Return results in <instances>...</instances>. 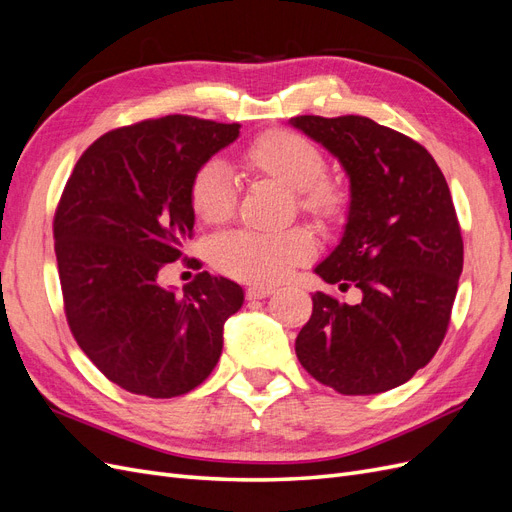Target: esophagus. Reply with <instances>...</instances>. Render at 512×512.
<instances>
[{"label": "esophagus", "instance_id": "obj_1", "mask_svg": "<svg viewBox=\"0 0 512 512\" xmlns=\"http://www.w3.org/2000/svg\"><path fill=\"white\" fill-rule=\"evenodd\" d=\"M269 294H273V288L271 286H252L245 290V299H265L269 297Z\"/></svg>", "mask_w": 512, "mask_h": 512}]
</instances>
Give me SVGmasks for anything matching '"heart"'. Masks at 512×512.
<instances>
[{
    "label": "heart",
    "mask_w": 512,
    "mask_h": 512,
    "mask_svg": "<svg viewBox=\"0 0 512 512\" xmlns=\"http://www.w3.org/2000/svg\"><path fill=\"white\" fill-rule=\"evenodd\" d=\"M241 164L297 192V205L320 224L342 220L350 205L348 185L327 175L322 149L299 132L273 128L258 134L241 151ZM190 207L205 224H222L235 211L237 185L226 166L209 160L196 168L190 181ZM314 241L303 228L282 232L235 230L213 241V265L241 282L275 284L292 265L307 260Z\"/></svg>",
    "instance_id": "heart-1"
}]
</instances>
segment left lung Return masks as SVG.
I'll return each instance as SVG.
<instances>
[{
  "instance_id": "left-lung-1",
  "label": "left lung",
  "mask_w": 512,
  "mask_h": 512,
  "mask_svg": "<svg viewBox=\"0 0 512 512\" xmlns=\"http://www.w3.org/2000/svg\"><path fill=\"white\" fill-rule=\"evenodd\" d=\"M350 177L344 237L316 273L361 303L316 292L297 335L299 363L342 395L408 382L438 352L451 322L463 239L451 190L431 153L361 115L292 117Z\"/></svg>"
}]
</instances>
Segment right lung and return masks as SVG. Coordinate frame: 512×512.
Masks as SVG:
<instances>
[{"label":"right lung","instance_id":"1","mask_svg":"<svg viewBox=\"0 0 512 512\" xmlns=\"http://www.w3.org/2000/svg\"><path fill=\"white\" fill-rule=\"evenodd\" d=\"M239 128L190 115L115 128L83 151L61 192L53 237L68 327L128 393L179 397L218 365L241 286L203 271L177 294L160 286V273L188 258L192 175Z\"/></svg>","mask_w":512,"mask_h":512}]
</instances>
